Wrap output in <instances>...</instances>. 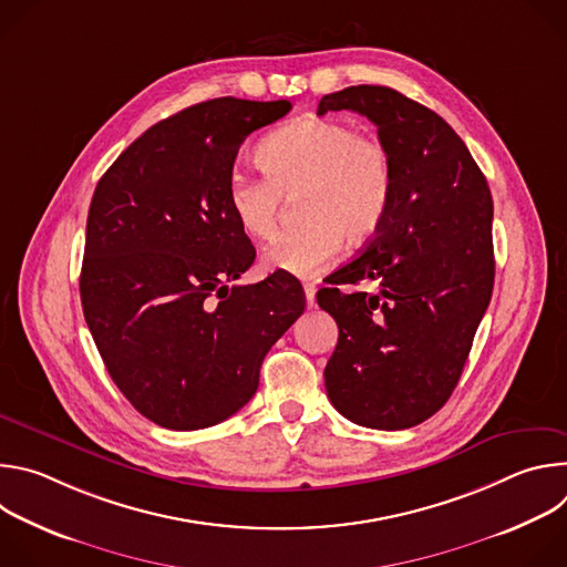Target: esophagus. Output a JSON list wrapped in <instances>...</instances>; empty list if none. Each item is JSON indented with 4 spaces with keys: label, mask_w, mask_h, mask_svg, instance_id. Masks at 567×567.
I'll list each match as a JSON object with an SVG mask.
<instances>
[{
    "label": "esophagus",
    "mask_w": 567,
    "mask_h": 567,
    "mask_svg": "<svg viewBox=\"0 0 567 567\" xmlns=\"http://www.w3.org/2000/svg\"><path fill=\"white\" fill-rule=\"evenodd\" d=\"M302 289H305L307 307H313V305H316V285H313V282H305V285H302Z\"/></svg>",
    "instance_id": "1"
}]
</instances>
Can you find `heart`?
I'll list each match as a JSON object with an SVG mask.
<instances>
[{
    "label": "heart",
    "instance_id": "obj_1",
    "mask_svg": "<svg viewBox=\"0 0 567 567\" xmlns=\"http://www.w3.org/2000/svg\"><path fill=\"white\" fill-rule=\"evenodd\" d=\"M260 173L233 171L226 204L251 239L276 233L285 197H296L298 221L265 251V265L298 278L316 276L348 245L370 241L388 217L394 193L390 147L352 123L302 116L258 145Z\"/></svg>",
    "mask_w": 567,
    "mask_h": 567
}]
</instances>
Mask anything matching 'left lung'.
<instances>
[{
    "label": "left lung",
    "mask_w": 567,
    "mask_h": 567,
    "mask_svg": "<svg viewBox=\"0 0 567 567\" xmlns=\"http://www.w3.org/2000/svg\"><path fill=\"white\" fill-rule=\"evenodd\" d=\"M341 110L377 125L394 193L361 256L316 293L339 326L326 388L350 422L401 431L435 415L460 381L494 291V202L468 147L433 110L381 85L318 103V114ZM359 281L378 291L344 289Z\"/></svg>",
    "instance_id": "obj_1"
}]
</instances>
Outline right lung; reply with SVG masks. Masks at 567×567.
<instances>
[{
  "label": "right lung",
  "mask_w": 567,
  "mask_h": 567,
  "mask_svg": "<svg viewBox=\"0 0 567 567\" xmlns=\"http://www.w3.org/2000/svg\"><path fill=\"white\" fill-rule=\"evenodd\" d=\"M289 101L213 99L145 130L101 177L80 300L103 363L132 406L171 431L235 415L271 346L305 311L293 276L233 285L256 249L226 204L245 138Z\"/></svg>",
  "instance_id": "obj_1"
}]
</instances>
